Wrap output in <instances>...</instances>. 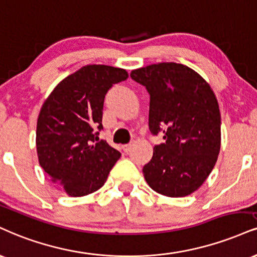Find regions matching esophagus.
Returning a JSON list of instances; mask_svg holds the SVG:
<instances>
[{
    "label": "esophagus",
    "instance_id": "34e87169",
    "mask_svg": "<svg viewBox=\"0 0 257 257\" xmlns=\"http://www.w3.org/2000/svg\"><path fill=\"white\" fill-rule=\"evenodd\" d=\"M131 148H132V145H124V146H122V150L124 151L125 153H128L129 151H131Z\"/></svg>",
    "mask_w": 257,
    "mask_h": 257
}]
</instances>
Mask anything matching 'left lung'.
I'll return each mask as SVG.
<instances>
[{
  "label": "left lung",
  "instance_id": "1",
  "mask_svg": "<svg viewBox=\"0 0 257 257\" xmlns=\"http://www.w3.org/2000/svg\"><path fill=\"white\" fill-rule=\"evenodd\" d=\"M132 79L150 93L148 125L153 135L163 132L164 144L153 148L142 169L157 193L183 197L199 189L220 152V111L214 92L199 73L175 62L139 68Z\"/></svg>",
  "mask_w": 257,
  "mask_h": 257
}]
</instances>
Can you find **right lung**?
Returning <instances> with one entry per match:
<instances>
[{"mask_svg":"<svg viewBox=\"0 0 257 257\" xmlns=\"http://www.w3.org/2000/svg\"><path fill=\"white\" fill-rule=\"evenodd\" d=\"M126 78L122 68L88 64L62 80L43 104L36 133L39 165L67 195L100 189L119 159L118 151L98 135L105 94Z\"/></svg>","mask_w":257,"mask_h":257,"instance_id":"add662e5","label":"right lung"}]
</instances>
